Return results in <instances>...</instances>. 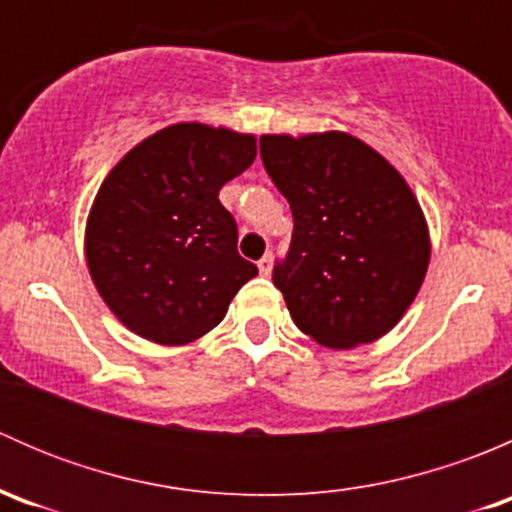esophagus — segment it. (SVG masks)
<instances>
[{
    "instance_id": "1",
    "label": "esophagus",
    "mask_w": 512,
    "mask_h": 512,
    "mask_svg": "<svg viewBox=\"0 0 512 512\" xmlns=\"http://www.w3.org/2000/svg\"><path fill=\"white\" fill-rule=\"evenodd\" d=\"M272 262H275V257H272V252H265V257H262L260 262H257V267H260V272L262 275H270L272 272Z\"/></svg>"
}]
</instances>
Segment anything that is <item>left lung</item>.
Returning a JSON list of instances; mask_svg holds the SVG:
<instances>
[{
    "label": "left lung",
    "instance_id": "1",
    "mask_svg": "<svg viewBox=\"0 0 512 512\" xmlns=\"http://www.w3.org/2000/svg\"><path fill=\"white\" fill-rule=\"evenodd\" d=\"M294 230L272 282L294 324L329 349L384 337L414 302L431 245L421 205L384 156L349 133L262 136Z\"/></svg>",
    "mask_w": 512,
    "mask_h": 512
}]
</instances>
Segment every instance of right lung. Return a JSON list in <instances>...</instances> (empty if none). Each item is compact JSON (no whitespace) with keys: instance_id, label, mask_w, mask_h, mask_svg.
Returning a JSON list of instances; mask_svg holds the SVG:
<instances>
[{"instance_id":"right-lung-1","label":"right lung","mask_w":512,"mask_h":512,"mask_svg":"<svg viewBox=\"0 0 512 512\" xmlns=\"http://www.w3.org/2000/svg\"><path fill=\"white\" fill-rule=\"evenodd\" d=\"M255 156V136L175 123L106 175L86 223V262L103 302L138 337L165 347L203 337L257 275L218 198Z\"/></svg>"}]
</instances>
